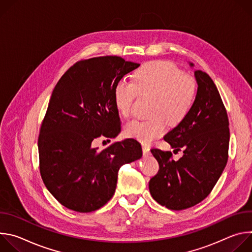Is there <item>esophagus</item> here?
<instances>
[{
	"label": "esophagus",
	"mask_w": 252,
	"mask_h": 252,
	"mask_svg": "<svg viewBox=\"0 0 252 252\" xmlns=\"http://www.w3.org/2000/svg\"><path fill=\"white\" fill-rule=\"evenodd\" d=\"M150 148L146 145H142V153H143V156H150L151 152H150Z\"/></svg>",
	"instance_id": "34e87169"
}]
</instances>
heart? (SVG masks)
Returning a JSON list of instances; mask_svg holds the SVG:
<instances>
[{"label":"heart","mask_w":252,"mask_h":252,"mask_svg":"<svg viewBox=\"0 0 252 252\" xmlns=\"http://www.w3.org/2000/svg\"><path fill=\"white\" fill-rule=\"evenodd\" d=\"M137 93L154 95L149 120H133L126 124L125 132L142 143H150L170 126L181 124L189 115L195 97L193 79L167 62H153L140 66L132 82L120 80L114 88L117 111L128 117Z\"/></svg>","instance_id":"obj_1"}]
</instances>
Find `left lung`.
<instances>
[{
  "label": "left lung",
  "mask_w": 252,
  "mask_h": 252,
  "mask_svg": "<svg viewBox=\"0 0 252 252\" xmlns=\"http://www.w3.org/2000/svg\"><path fill=\"white\" fill-rule=\"evenodd\" d=\"M193 66L192 63H189ZM195 99L187 118L168 131L164 140L183 151L178 160L170 152L151 150L159 169L149 184L153 198L172 210L203 200L220 177L228 158V118L217 86L202 70H195Z\"/></svg>",
  "instance_id": "obj_1"
}]
</instances>
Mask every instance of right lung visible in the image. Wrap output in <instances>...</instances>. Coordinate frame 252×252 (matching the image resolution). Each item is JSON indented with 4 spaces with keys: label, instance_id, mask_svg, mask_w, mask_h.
Listing matches in <instances>:
<instances>
[{
    "label": "right lung",
    "instance_id": "add662e5",
    "mask_svg": "<svg viewBox=\"0 0 252 252\" xmlns=\"http://www.w3.org/2000/svg\"><path fill=\"white\" fill-rule=\"evenodd\" d=\"M140 64L121 57L84 60L70 66L56 85L38 139L40 172L52 195L63 206L91 212L116 191L122 165L142 156L133 138L103 151L92 146L100 135L121 132L114 88Z\"/></svg>",
    "mask_w": 252,
    "mask_h": 252
}]
</instances>
